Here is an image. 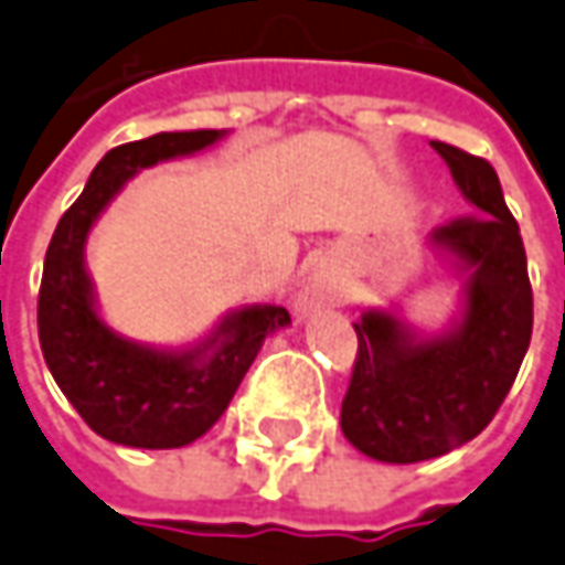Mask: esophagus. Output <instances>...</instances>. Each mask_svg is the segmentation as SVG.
<instances>
[{"mask_svg": "<svg viewBox=\"0 0 565 565\" xmlns=\"http://www.w3.org/2000/svg\"><path fill=\"white\" fill-rule=\"evenodd\" d=\"M323 305H327V295L317 289L305 291V298H301V308L305 310H317V308H323Z\"/></svg>", "mask_w": 565, "mask_h": 565, "instance_id": "1", "label": "esophagus"}]
</instances>
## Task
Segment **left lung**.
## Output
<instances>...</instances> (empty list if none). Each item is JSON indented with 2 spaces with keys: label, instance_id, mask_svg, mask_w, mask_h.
Wrapping results in <instances>:
<instances>
[{
  "label": "left lung",
  "instance_id": "left-lung-1",
  "mask_svg": "<svg viewBox=\"0 0 565 565\" xmlns=\"http://www.w3.org/2000/svg\"><path fill=\"white\" fill-rule=\"evenodd\" d=\"M476 214L433 233L472 267L467 317L448 339L414 342L388 313H363L342 433L382 463H419L472 441L501 411L532 342V282L520 223L486 158L438 142Z\"/></svg>",
  "mask_w": 565,
  "mask_h": 565
}]
</instances>
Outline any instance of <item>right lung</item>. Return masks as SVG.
<instances>
[{
  "mask_svg": "<svg viewBox=\"0 0 565 565\" xmlns=\"http://www.w3.org/2000/svg\"><path fill=\"white\" fill-rule=\"evenodd\" d=\"M217 139V130L154 132L111 149L49 242L36 301L40 348L83 423L115 445L183 448L195 441L230 407L264 335L289 323L286 308H245L226 317L207 344L168 354L117 339L93 308L83 242L98 211L139 168L192 154Z\"/></svg>",
  "mask_w": 565,
  "mask_h": 565,
  "instance_id": "right-lung-1",
  "label": "right lung"
}]
</instances>
